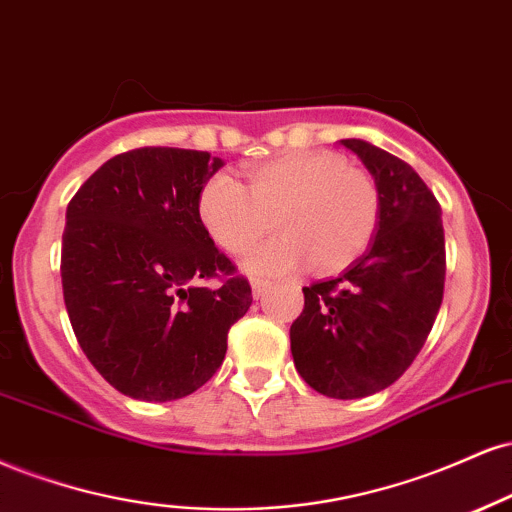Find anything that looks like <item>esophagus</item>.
Returning a JSON list of instances; mask_svg holds the SVG:
<instances>
[{
	"label": "esophagus",
	"instance_id": "esophagus-1",
	"mask_svg": "<svg viewBox=\"0 0 512 512\" xmlns=\"http://www.w3.org/2000/svg\"><path fill=\"white\" fill-rule=\"evenodd\" d=\"M268 282L266 280H251V290H254V297H263V292H266Z\"/></svg>",
	"mask_w": 512,
	"mask_h": 512
}]
</instances>
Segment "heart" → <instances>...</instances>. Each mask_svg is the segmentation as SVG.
<instances>
[{
	"label": "heart",
	"mask_w": 512,
	"mask_h": 512,
	"mask_svg": "<svg viewBox=\"0 0 512 512\" xmlns=\"http://www.w3.org/2000/svg\"><path fill=\"white\" fill-rule=\"evenodd\" d=\"M198 220L232 256L249 254L273 230L282 237L246 261L251 275H278L302 266L335 273L369 249L381 220V196L371 174L333 153H287L251 167L249 191L218 172L198 191Z\"/></svg>",
	"instance_id": "b5f03b06"
}]
</instances>
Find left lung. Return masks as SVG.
I'll return each mask as SVG.
<instances>
[{
  "instance_id": "left-lung-1",
  "label": "left lung",
  "mask_w": 512,
  "mask_h": 512,
  "mask_svg": "<svg viewBox=\"0 0 512 512\" xmlns=\"http://www.w3.org/2000/svg\"><path fill=\"white\" fill-rule=\"evenodd\" d=\"M378 186L381 220L362 258L304 287L290 328L299 376L321 395L354 400L388 388L429 338L446 282L441 206L405 160L342 138Z\"/></svg>"
}]
</instances>
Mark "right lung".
Masks as SVG:
<instances>
[{
	"label": "right lung",
	"mask_w": 512,
	"mask_h": 512,
	"mask_svg": "<svg viewBox=\"0 0 512 512\" xmlns=\"http://www.w3.org/2000/svg\"><path fill=\"white\" fill-rule=\"evenodd\" d=\"M222 165L206 150L136 148L90 174L66 208L71 328L100 376L134 400H179L210 381L251 306L249 280L198 220V191Z\"/></svg>",
	"instance_id": "add662e5"
}]
</instances>
